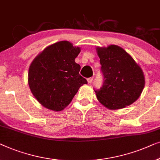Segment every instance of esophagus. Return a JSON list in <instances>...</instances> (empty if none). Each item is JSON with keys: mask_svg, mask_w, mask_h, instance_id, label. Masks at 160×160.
<instances>
[{"mask_svg": "<svg viewBox=\"0 0 160 160\" xmlns=\"http://www.w3.org/2000/svg\"><path fill=\"white\" fill-rule=\"evenodd\" d=\"M93 78L92 77V78H88L87 79V81H88V83H91L92 82V81H93Z\"/></svg>", "mask_w": 160, "mask_h": 160, "instance_id": "esophagus-1", "label": "esophagus"}]
</instances>
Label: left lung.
Masks as SVG:
<instances>
[{
    "mask_svg": "<svg viewBox=\"0 0 160 160\" xmlns=\"http://www.w3.org/2000/svg\"><path fill=\"white\" fill-rule=\"evenodd\" d=\"M103 83L96 97L109 109L125 108L139 98L145 85L141 67L124 49L116 45L97 47Z\"/></svg>",
    "mask_w": 160,
    "mask_h": 160,
    "instance_id": "1",
    "label": "left lung"
}]
</instances>
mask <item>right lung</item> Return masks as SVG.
<instances>
[{
	"label": "right lung",
	"mask_w": 160,
	"mask_h": 160,
	"mask_svg": "<svg viewBox=\"0 0 160 160\" xmlns=\"http://www.w3.org/2000/svg\"><path fill=\"white\" fill-rule=\"evenodd\" d=\"M80 52L67 40L47 46L29 67L28 84L32 95L46 109L62 111L68 106L87 80L79 74L75 62Z\"/></svg>",
	"instance_id": "1"
}]
</instances>
